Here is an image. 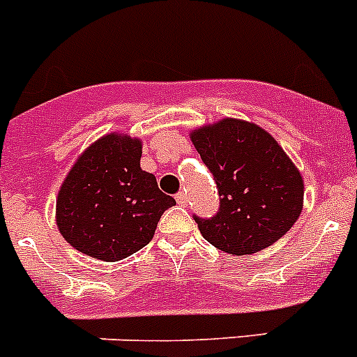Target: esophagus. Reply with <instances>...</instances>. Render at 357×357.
I'll use <instances>...</instances> for the list:
<instances>
[{
	"mask_svg": "<svg viewBox=\"0 0 357 357\" xmlns=\"http://www.w3.org/2000/svg\"><path fill=\"white\" fill-rule=\"evenodd\" d=\"M175 200H176V204H178V206H182V207L188 206V197H185L184 193H176Z\"/></svg>",
	"mask_w": 357,
	"mask_h": 357,
	"instance_id": "34e87169",
	"label": "esophagus"
}]
</instances>
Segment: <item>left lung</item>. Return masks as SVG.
<instances>
[{
    "instance_id": "obj_1",
    "label": "left lung",
    "mask_w": 357,
    "mask_h": 357,
    "mask_svg": "<svg viewBox=\"0 0 357 357\" xmlns=\"http://www.w3.org/2000/svg\"><path fill=\"white\" fill-rule=\"evenodd\" d=\"M191 143L213 173L220 195L216 216H195L218 250L250 255L288 232L304 206V181L264 128L236 118L191 132Z\"/></svg>"
}]
</instances>
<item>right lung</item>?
I'll return each instance as SVG.
<instances>
[{"mask_svg": "<svg viewBox=\"0 0 357 357\" xmlns=\"http://www.w3.org/2000/svg\"><path fill=\"white\" fill-rule=\"evenodd\" d=\"M143 141L110 132L82 151L56 195L62 238L85 255L114 263L146 247L175 198L141 169Z\"/></svg>", "mask_w": 357, "mask_h": 357, "instance_id": "obj_1", "label": "right lung"}]
</instances>
